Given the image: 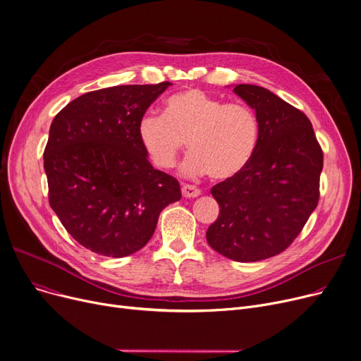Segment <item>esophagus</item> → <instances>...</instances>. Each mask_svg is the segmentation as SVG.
<instances>
[{
    "label": "esophagus",
    "instance_id": "obj_1",
    "mask_svg": "<svg viewBox=\"0 0 361 361\" xmlns=\"http://www.w3.org/2000/svg\"><path fill=\"white\" fill-rule=\"evenodd\" d=\"M181 192L184 197H197L200 195V188H197L196 185L192 184H183Z\"/></svg>",
    "mask_w": 361,
    "mask_h": 361
}]
</instances>
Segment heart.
<instances>
[{
	"label": "heart",
	"mask_w": 361,
	"mask_h": 361,
	"mask_svg": "<svg viewBox=\"0 0 361 361\" xmlns=\"http://www.w3.org/2000/svg\"><path fill=\"white\" fill-rule=\"evenodd\" d=\"M137 133L155 166L173 168L187 140L192 154L183 164L184 173H209L225 180L241 173L253 158L260 126L247 104L224 102L202 89H185L164 102V116H143Z\"/></svg>",
	"instance_id": "heart-1"
}]
</instances>
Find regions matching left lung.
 <instances>
[{"instance_id": "left-lung-1", "label": "left lung", "mask_w": 361, "mask_h": 361, "mask_svg": "<svg viewBox=\"0 0 361 361\" xmlns=\"http://www.w3.org/2000/svg\"><path fill=\"white\" fill-rule=\"evenodd\" d=\"M234 92L259 118L260 136L250 162L211 188L218 219L206 240L235 262H257L288 249L319 202L324 152L305 112L255 85Z\"/></svg>"}]
</instances>
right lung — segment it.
Listing matches in <instances>:
<instances>
[{
    "label": "right lung",
    "instance_id": "obj_1",
    "mask_svg": "<svg viewBox=\"0 0 361 361\" xmlns=\"http://www.w3.org/2000/svg\"><path fill=\"white\" fill-rule=\"evenodd\" d=\"M169 82L87 92L56 114L44 152L48 199L67 233L108 257L140 250L159 214L181 199L178 181L155 169L139 121Z\"/></svg>",
    "mask_w": 361,
    "mask_h": 361
}]
</instances>
